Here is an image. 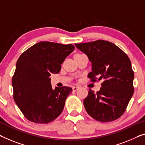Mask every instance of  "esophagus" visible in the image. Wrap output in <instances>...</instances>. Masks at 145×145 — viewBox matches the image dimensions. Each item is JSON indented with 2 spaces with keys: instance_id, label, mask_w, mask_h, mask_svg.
<instances>
[{
  "instance_id": "1",
  "label": "esophagus",
  "mask_w": 145,
  "mask_h": 145,
  "mask_svg": "<svg viewBox=\"0 0 145 145\" xmlns=\"http://www.w3.org/2000/svg\"><path fill=\"white\" fill-rule=\"evenodd\" d=\"M79 88V86H73V91H76V90L78 89V88Z\"/></svg>"
}]
</instances>
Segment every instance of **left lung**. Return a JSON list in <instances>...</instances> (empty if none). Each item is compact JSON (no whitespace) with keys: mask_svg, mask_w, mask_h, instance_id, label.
<instances>
[{"mask_svg":"<svg viewBox=\"0 0 145 145\" xmlns=\"http://www.w3.org/2000/svg\"><path fill=\"white\" fill-rule=\"evenodd\" d=\"M92 63L88 77L92 82L103 80L99 91L89 89L83 101L86 112L95 120L111 122L126 111L134 92V73L126 53L113 43L105 40L75 44Z\"/></svg>","mask_w":145,"mask_h":145,"instance_id":"obj_1","label":"left lung"}]
</instances>
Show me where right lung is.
<instances>
[{
  "label": "right lung",
  "instance_id": "obj_1",
  "mask_svg": "<svg viewBox=\"0 0 145 145\" xmlns=\"http://www.w3.org/2000/svg\"><path fill=\"white\" fill-rule=\"evenodd\" d=\"M72 44L40 42L21 54L12 77L15 102L29 121L47 124L63 111L72 91L68 86L53 90L49 78L59 73L61 64L74 50Z\"/></svg>",
  "mask_w": 145,
  "mask_h": 145
}]
</instances>
